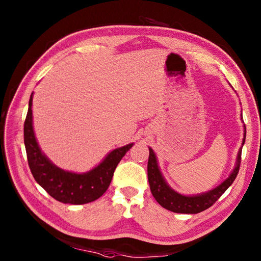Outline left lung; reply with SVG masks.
Segmentation results:
<instances>
[{
  "instance_id": "1",
  "label": "left lung",
  "mask_w": 261,
  "mask_h": 261,
  "mask_svg": "<svg viewBox=\"0 0 261 261\" xmlns=\"http://www.w3.org/2000/svg\"><path fill=\"white\" fill-rule=\"evenodd\" d=\"M246 140V127L245 137H243L242 146L239 149L237 156L236 167L232 170L230 176L223 182L206 193L198 194V195L187 196L175 192L167 182H166L164 176L162 175L157 163V157L151 148H149V159H148V180L150 185V191L154 199L166 210H169L175 213L184 214H196L211 207L218 201L220 196L228 190L232 182L234 181L236 177L239 173L241 151Z\"/></svg>"
}]
</instances>
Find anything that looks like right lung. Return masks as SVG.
I'll return each mask as SVG.
<instances>
[{"label": "right lung", "instance_id": "1", "mask_svg": "<svg viewBox=\"0 0 261 261\" xmlns=\"http://www.w3.org/2000/svg\"><path fill=\"white\" fill-rule=\"evenodd\" d=\"M32 96L33 93L29 99L23 134L28 164L33 178L49 195L65 204H86L101 197L110 186L116 166L134 143L114 149L87 173L76 174L59 168L47 158L37 142L32 125Z\"/></svg>", "mask_w": 261, "mask_h": 261}]
</instances>
